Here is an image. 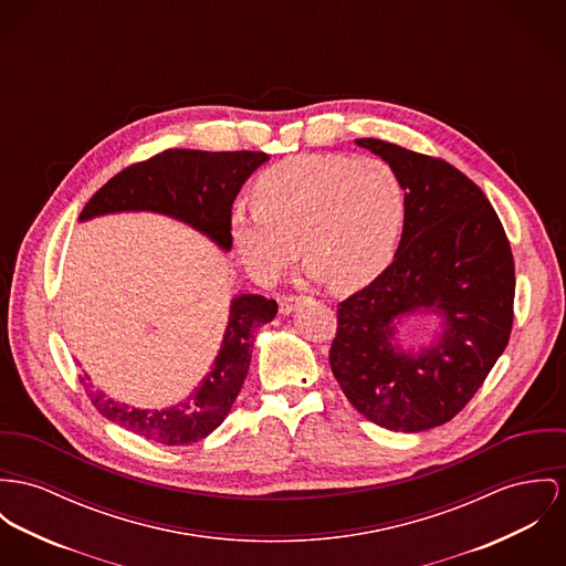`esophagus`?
<instances>
[{
  "mask_svg": "<svg viewBox=\"0 0 566 566\" xmlns=\"http://www.w3.org/2000/svg\"><path fill=\"white\" fill-rule=\"evenodd\" d=\"M300 304H302L300 295H284V297H280V312L282 314H293Z\"/></svg>",
  "mask_w": 566,
  "mask_h": 566,
  "instance_id": "1",
  "label": "esophagus"
}]
</instances>
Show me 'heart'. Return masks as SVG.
I'll use <instances>...</instances> for the list:
<instances>
[{"label": "heart", "instance_id": "b5f03b06", "mask_svg": "<svg viewBox=\"0 0 566 566\" xmlns=\"http://www.w3.org/2000/svg\"><path fill=\"white\" fill-rule=\"evenodd\" d=\"M254 207H234L230 237L245 269L275 280L297 259L336 293H353L390 264L402 234L407 196L400 176L377 157L297 155L262 170Z\"/></svg>", "mask_w": 566, "mask_h": 566}]
</instances>
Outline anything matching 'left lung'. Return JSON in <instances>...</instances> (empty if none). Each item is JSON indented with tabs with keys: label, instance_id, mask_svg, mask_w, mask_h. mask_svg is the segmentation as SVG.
<instances>
[{
	"label": "left lung",
	"instance_id": "8db88e82",
	"mask_svg": "<svg viewBox=\"0 0 566 566\" xmlns=\"http://www.w3.org/2000/svg\"><path fill=\"white\" fill-rule=\"evenodd\" d=\"M355 144L400 176L407 216L390 266L338 304L329 364L366 420L420 433L452 420L509 345L513 252L482 189L454 166L384 139ZM416 311L437 313L442 332L411 354L395 343V323Z\"/></svg>",
	"mask_w": 566,
	"mask_h": 566
}]
</instances>
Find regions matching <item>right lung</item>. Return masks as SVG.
<instances>
[{
	"label": "right lung",
	"instance_id": "right-lung-1",
	"mask_svg": "<svg viewBox=\"0 0 566 566\" xmlns=\"http://www.w3.org/2000/svg\"><path fill=\"white\" fill-rule=\"evenodd\" d=\"M266 159V153L254 150L170 148L109 178L87 200L80 221L123 211H153L189 223L228 252L232 248V202L243 182ZM275 314L277 304L273 300L262 295L234 297L213 368L178 405L155 411L135 409L86 386L87 398L101 416L135 436L164 446L200 441L211 436L232 409L250 370L254 334Z\"/></svg>",
	"mask_w": 566,
	"mask_h": 566
}]
</instances>
